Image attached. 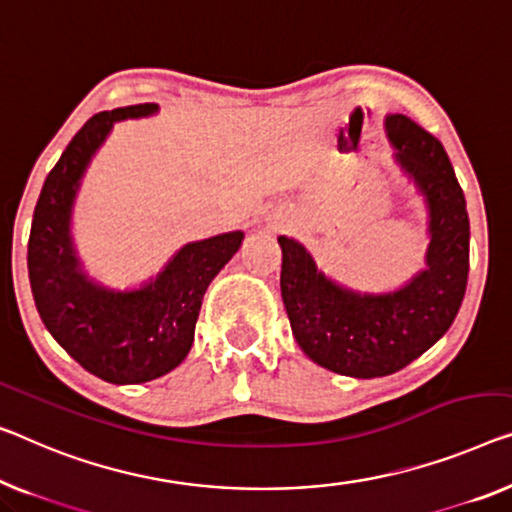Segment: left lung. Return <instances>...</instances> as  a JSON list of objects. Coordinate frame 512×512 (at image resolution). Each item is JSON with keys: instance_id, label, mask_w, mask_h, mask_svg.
I'll list each match as a JSON object with an SVG mask.
<instances>
[{"instance_id": "8db88e82", "label": "left lung", "mask_w": 512, "mask_h": 512, "mask_svg": "<svg viewBox=\"0 0 512 512\" xmlns=\"http://www.w3.org/2000/svg\"><path fill=\"white\" fill-rule=\"evenodd\" d=\"M398 160L430 209L427 269L393 294H356L317 271L301 243L278 236L280 292L305 356L338 375L402 370L455 322L469 280V213L444 144L404 114L386 121Z\"/></svg>"}]
</instances>
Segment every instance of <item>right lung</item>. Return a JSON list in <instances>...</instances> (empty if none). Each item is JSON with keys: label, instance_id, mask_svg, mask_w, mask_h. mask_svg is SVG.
Segmentation results:
<instances>
[{"label": "right lung", "instance_id": "add662e5", "mask_svg": "<svg viewBox=\"0 0 512 512\" xmlns=\"http://www.w3.org/2000/svg\"><path fill=\"white\" fill-rule=\"evenodd\" d=\"M156 103L98 112L80 128L38 195L27 243L34 303L45 329L91 375L110 384H142L188 356L204 292L239 250L243 234L227 232L183 246L165 271L135 292H110L78 269L68 220L75 190L114 121L147 117Z\"/></svg>", "mask_w": 512, "mask_h": 512}]
</instances>
